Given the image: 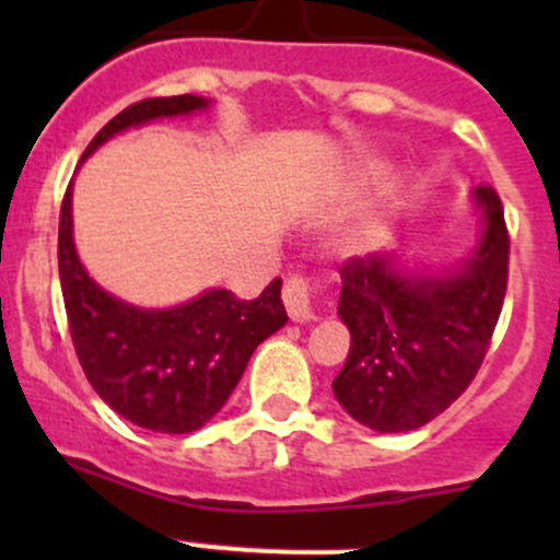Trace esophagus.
Returning a JSON list of instances; mask_svg holds the SVG:
<instances>
[{"label":"esophagus","instance_id":"esophagus-1","mask_svg":"<svg viewBox=\"0 0 560 560\" xmlns=\"http://www.w3.org/2000/svg\"><path fill=\"white\" fill-rule=\"evenodd\" d=\"M281 295H284L287 314L292 316V322L316 319L312 306V281L303 279V276H290Z\"/></svg>","mask_w":560,"mask_h":560}]
</instances>
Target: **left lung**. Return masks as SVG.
Returning <instances> with one entry per match:
<instances>
[{"label": "left lung", "mask_w": 560, "mask_h": 560, "mask_svg": "<svg viewBox=\"0 0 560 560\" xmlns=\"http://www.w3.org/2000/svg\"><path fill=\"white\" fill-rule=\"evenodd\" d=\"M482 238L453 273H406L389 254L338 268V314L352 332L338 404L365 428L404 433L442 415L488 354L510 276V233L493 186H477Z\"/></svg>", "instance_id": "left-lung-1"}]
</instances>
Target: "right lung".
<instances>
[{"label":"right lung","mask_w":560,"mask_h":560,"mask_svg":"<svg viewBox=\"0 0 560 560\" xmlns=\"http://www.w3.org/2000/svg\"><path fill=\"white\" fill-rule=\"evenodd\" d=\"M208 107L195 94L124 107L94 135L81 160L129 127ZM59 279L72 347L100 398L124 420L156 433H191L224 406L254 349L284 327L281 279L257 301L202 292L175 308H135L94 284L72 244V184L59 213Z\"/></svg>","instance_id":"obj_1"}]
</instances>
